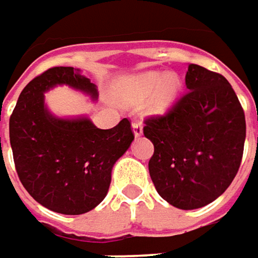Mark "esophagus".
Masks as SVG:
<instances>
[{"mask_svg":"<svg viewBox=\"0 0 258 258\" xmlns=\"http://www.w3.org/2000/svg\"><path fill=\"white\" fill-rule=\"evenodd\" d=\"M133 131H134V136L136 137H139V136L143 134V125H142L140 121H134L133 122Z\"/></svg>","mask_w":258,"mask_h":258,"instance_id":"obj_1","label":"esophagus"}]
</instances>
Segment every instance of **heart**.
Segmentation results:
<instances>
[{
  "instance_id": "heart-1",
  "label": "heart",
  "mask_w": 258,
  "mask_h": 258,
  "mask_svg": "<svg viewBox=\"0 0 258 258\" xmlns=\"http://www.w3.org/2000/svg\"><path fill=\"white\" fill-rule=\"evenodd\" d=\"M180 85V80L174 74L164 75L161 72H146L122 82L119 99L124 105L137 106L153 92L148 105L149 112L162 113L176 102Z\"/></svg>"
}]
</instances>
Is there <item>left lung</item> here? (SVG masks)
<instances>
[{"label":"left lung","instance_id":"obj_1","mask_svg":"<svg viewBox=\"0 0 258 258\" xmlns=\"http://www.w3.org/2000/svg\"><path fill=\"white\" fill-rule=\"evenodd\" d=\"M184 93L164 115L145 119L153 143L149 174L158 194L180 210L217 199L236 176L245 143V113L229 81L190 63Z\"/></svg>","mask_w":258,"mask_h":258}]
</instances>
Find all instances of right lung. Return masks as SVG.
I'll list each match as a JSON object with an SVG mask.
<instances>
[{"mask_svg":"<svg viewBox=\"0 0 258 258\" xmlns=\"http://www.w3.org/2000/svg\"><path fill=\"white\" fill-rule=\"evenodd\" d=\"M57 84L97 97L96 85L74 68L47 69L19 96L10 116V145L28 194L54 213L78 216L105 199L112 167L130 148L134 133L127 118L100 130L87 118L53 116L44 106V93Z\"/></svg>","mask_w":258,"mask_h":258,"instance_id":"add662e5","label":"right lung"}]
</instances>
